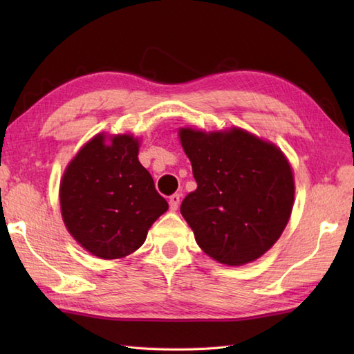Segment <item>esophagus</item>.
<instances>
[{"label": "esophagus", "instance_id": "1", "mask_svg": "<svg viewBox=\"0 0 354 354\" xmlns=\"http://www.w3.org/2000/svg\"><path fill=\"white\" fill-rule=\"evenodd\" d=\"M179 202H181V196H179L178 193L171 194L170 199H169V205H170V209H171V212H176L178 207H179Z\"/></svg>", "mask_w": 354, "mask_h": 354}]
</instances>
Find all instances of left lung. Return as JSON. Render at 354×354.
<instances>
[{
  "label": "left lung",
  "instance_id": "8db88e82",
  "mask_svg": "<svg viewBox=\"0 0 354 354\" xmlns=\"http://www.w3.org/2000/svg\"><path fill=\"white\" fill-rule=\"evenodd\" d=\"M198 189L181 214L199 248L227 266H243L274 246L288 225L295 178L283 150L242 127H179Z\"/></svg>",
  "mask_w": 354,
  "mask_h": 354
}]
</instances>
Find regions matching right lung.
<instances>
[{
	"mask_svg": "<svg viewBox=\"0 0 354 354\" xmlns=\"http://www.w3.org/2000/svg\"><path fill=\"white\" fill-rule=\"evenodd\" d=\"M140 145L132 133L100 132L64 170L59 204L65 228L97 259H124L137 251L169 209L138 161Z\"/></svg>",
	"mask_w": 354,
	"mask_h": 354,
	"instance_id": "right-lung-1",
	"label": "right lung"
}]
</instances>
